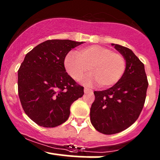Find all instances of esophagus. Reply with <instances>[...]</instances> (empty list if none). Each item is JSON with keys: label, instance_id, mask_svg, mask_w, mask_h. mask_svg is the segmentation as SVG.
<instances>
[{"label": "esophagus", "instance_id": "esophagus-1", "mask_svg": "<svg viewBox=\"0 0 160 160\" xmlns=\"http://www.w3.org/2000/svg\"><path fill=\"white\" fill-rule=\"evenodd\" d=\"M92 92V89H89V88H86V87H85L84 88V93H89V92Z\"/></svg>", "mask_w": 160, "mask_h": 160}]
</instances>
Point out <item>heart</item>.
I'll use <instances>...</instances> for the list:
<instances>
[{
  "label": "heart",
  "mask_w": 160,
  "mask_h": 160,
  "mask_svg": "<svg viewBox=\"0 0 160 160\" xmlns=\"http://www.w3.org/2000/svg\"><path fill=\"white\" fill-rule=\"evenodd\" d=\"M66 71L80 81L89 68L91 73L84 79L86 85L98 83L101 87L115 85L123 76L126 60L122 55L98 45L80 49L77 52L67 54L64 60Z\"/></svg>",
  "instance_id": "b5f03b06"
}]
</instances>
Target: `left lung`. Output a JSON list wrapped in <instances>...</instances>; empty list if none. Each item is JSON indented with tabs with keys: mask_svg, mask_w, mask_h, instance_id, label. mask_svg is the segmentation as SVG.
Here are the masks:
<instances>
[{
	"mask_svg": "<svg viewBox=\"0 0 160 160\" xmlns=\"http://www.w3.org/2000/svg\"><path fill=\"white\" fill-rule=\"evenodd\" d=\"M124 57L126 71L114 86L95 91L90 108V121L94 128L104 135L120 132L138 118L148 87L144 65L127 47L111 43Z\"/></svg>",
	"mask_w": 160,
	"mask_h": 160,
	"instance_id": "1",
	"label": "left lung"
}]
</instances>
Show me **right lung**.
Instances as JSON below:
<instances>
[{"instance_id": "add662e5", "label": "right lung", "mask_w": 160, "mask_h": 160, "mask_svg": "<svg viewBox=\"0 0 160 160\" xmlns=\"http://www.w3.org/2000/svg\"><path fill=\"white\" fill-rule=\"evenodd\" d=\"M83 42L49 40L25 56L18 71V92L22 106L31 120L53 128L65 122L74 101L83 95V87L68 74L65 56Z\"/></svg>"}]
</instances>
